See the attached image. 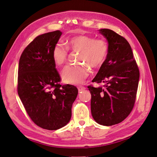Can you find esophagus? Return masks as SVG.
<instances>
[{"instance_id":"1","label":"esophagus","mask_w":157,"mask_h":157,"mask_svg":"<svg viewBox=\"0 0 157 157\" xmlns=\"http://www.w3.org/2000/svg\"><path fill=\"white\" fill-rule=\"evenodd\" d=\"M78 89L79 91H82L85 90H86V87H83V86H78Z\"/></svg>"}]
</instances>
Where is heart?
I'll return each instance as SVG.
<instances>
[{
	"label": "heart",
	"instance_id": "heart-1",
	"mask_svg": "<svg viewBox=\"0 0 157 157\" xmlns=\"http://www.w3.org/2000/svg\"><path fill=\"white\" fill-rule=\"evenodd\" d=\"M67 48L61 43L56 44L52 52L53 61L56 65L62 66L66 62L68 50L79 52L78 62L85 65L67 66L62 71L63 82L70 84L83 83L89 76L88 67L96 69L101 67L105 61L108 47L103 40L80 35L70 38L67 42Z\"/></svg>",
	"mask_w": 157,
	"mask_h": 157
}]
</instances>
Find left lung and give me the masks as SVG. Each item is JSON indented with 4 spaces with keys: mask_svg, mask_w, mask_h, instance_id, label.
<instances>
[{
    "mask_svg": "<svg viewBox=\"0 0 157 157\" xmlns=\"http://www.w3.org/2000/svg\"><path fill=\"white\" fill-rule=\"evenodd\" d=\"M99 33L107 40L108 52L105 62L92 80L104 86H88L91 111L98 123L111 126L123 121L133 108L139 70L125 38L109 29H100Z\"/></svg>",
    "mask_w": 157,
    "mask_h": 157,
    "instance_id": "8db88e82",
    "label": "left lung"
}]
</instances>
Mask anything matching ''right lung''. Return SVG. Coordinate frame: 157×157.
Instances as JSON below:
<instances>
[{"mask_svg":"<svg viewBox=\"0 0 157 157\" xmlns=\"http://www.w3.org/2000/svg\"><path fill=\"white\" fill-rule=\"evenodd\" d=\"M62 34H43L29 44L20 58L18 94L28 115L38 126L57 130L69 123L78 94L74 86H61L52 52Z\"/></svg>","mask_w":157,"mask_h":157,"instance_id":"add662e5","label":"right lung"}]
</instances>
